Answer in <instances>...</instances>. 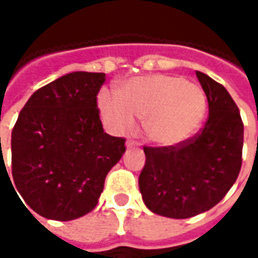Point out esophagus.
<instances>
[{
  "label": "esophagus",
  "instance_id": "1",
  "mask_svg": "<svg viewBox=\"0 0 258 258\" xmlns=\"http://www.w3.org/2000/svg\"><path fill=\"white\" fill-rule=\"evenodd\" d=\"M138 142H136V141H132V139H131V141H127V142H126V148H135V146H138Z\"/></svg>",
  "mask_w": 258,
  "mask_h": 258
}]
</instances>
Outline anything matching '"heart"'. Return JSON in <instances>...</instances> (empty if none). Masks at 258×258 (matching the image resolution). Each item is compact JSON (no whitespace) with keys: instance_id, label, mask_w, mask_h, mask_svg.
<instances>
[{"instance_id":"heart-1","label":"heart","mask_w":258,"mask_h":258,"mask_svg":"<svg viewBox=\"0 0 258 258\" xmlns=\"http://www.w3.org/2000/svg\"><path fill=\"white\" fill-rule=\"evenodd\" d=\"M99 103L104 119L117 132L131 131L135 116L145 119V132L159 146H176L191 139L207 110L200 86L169 75L138 77L119 93L104 90Z\"/></svg>"}]
</instances>
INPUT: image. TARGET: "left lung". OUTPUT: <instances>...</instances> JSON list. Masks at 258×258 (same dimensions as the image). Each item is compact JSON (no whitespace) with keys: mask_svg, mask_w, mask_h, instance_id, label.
Instances as JSON below:
<instances>
[{"mask_svg":"<svg viewBox=\"0 0 258 258\" xmlns=\"http://www.w3.org/2000/svg\"><path fill=\"white\" fill-rule=\"evenodd\" d=\"M208 100L203 129L176 146H144L146 162L139 189L152 213L189 218L211 210L233 186L243 155L244 124L240 110L223 85L197 72Z\"/></svg>","mask_w":258,"mask_h":258,"instance_id":"1","label":"left lung"}]
</instances>
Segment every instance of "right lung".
<instances>
[{"label":"right lung","instance_id":"right-lung-1","mask_svg":"<svg viewBox=\"0 0 258 258\" xmlns=\"http://www.w3.org/2000/svg\"><path fill=\"white\" fill-rule=\"evenodd\" d=\"M104 80V73L61 76L33 93L18 114L11 135L15 188L44 218L72 221L90 213L126 151L123 138L102 126L97 93Z\"/></svg>","mask_w":258,"mask_h":258}]
</instances>
